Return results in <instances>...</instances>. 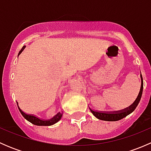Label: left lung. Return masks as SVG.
Returning <instances> with one entry per match:
<instances>
[{"label": "left lung", "mask_w": 151, "mask_h": 151, "mask_svg": "<svg viewBox=\"0 0 151 151\" xmlns=\"http://www.w3.org/2000/svg\"><path fill=\"white\" fill-rule=\"evenodd\" d=\"M141 77V88L140 91H139V93L138 95L137 98L135 100L134 102L130 106L126 108V109H122L121 111H116V112H96V111L92 110V109L90 108L91 109V112H92L93 115L94 116H96V118H97L98 119L101 120V121H119V120L123 119V118L127 116L128 115L132 113L136 107L137 106L138 104H139V101L141 99L142 94V90H143V80L142 77L140 74Z\"/></svg>", "instance_id": "obj_1"}]
</instances>
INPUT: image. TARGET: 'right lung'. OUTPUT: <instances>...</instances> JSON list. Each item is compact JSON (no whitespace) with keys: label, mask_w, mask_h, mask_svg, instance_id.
<instances>
[{"label":"right lung","mask_w":151,"mask_h":151,"mask_svg":"<svg viewBox=\"0 0 151 151\" xmlns=\"http://www.w3.org/2000/svg\"><path fill=\"white\" fill-rule=\"evenodd\" d=\"M25 46L22 47V48L21 49V50L19 51L18 55H19L20 54V53L22 52V51H23V50L25 49ZM17 106H18V104H17ZM18 108H19V112H21V114H22V116H23L24 118H25V119L27 120V121H28L29 122L33 123V124L36 125V126H51V125L55 124V123H57L58 121H60V119L61 118V117H62V113H60V112H58V113L57 115H55V116L53 117L52 119L47 120V121H45V120H44V121H43V120L39 119V118H36V117L33 116V115L25 114V112H23L22 110H21L20 108H19V106H18Z\"/></svg>","instance_id":"obj_1"}]
</instances>
